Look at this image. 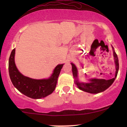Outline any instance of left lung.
Segmentation results:
<instances>
[{
	"label": "left lung",
	"instance_id": "left-lung-1",
	"mask_svg": "<svg viewBox=\"0 0 127 127\" xmlns=\"http://www.w3.org/2000/svg\"><path fill=\"white\" fill-rule=\"evenodd\" d=\"M113 49V47H112ZM113 54L114 60H115V64H116V75L115 77L113 79L110 80H105V79H94L90 80V83H80L77 79V69L76 68V66L73 64H71L72 66V72L73 75L74 79H76L75 84L77 85L78 88L80 90H83V91L87 92V93L91 94H97L99 93L100 92H103L108 88L112 83L114 82V80L117 77L118 71L119 69V60H118L117 55L114 51L113 49Z\"/></svg>",
	"mask_w": 127,
	"mask_h": 127
}]
</instances>
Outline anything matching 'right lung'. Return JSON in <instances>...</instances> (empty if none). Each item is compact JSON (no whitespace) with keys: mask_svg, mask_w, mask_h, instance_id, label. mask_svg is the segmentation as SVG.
I'll return each mask as SVG.
<instances>
[{"mask_svg":"<svg viewBox=\"0 0 127 127\" xmlns=\"http://www.w3.org/2000/svg\"><path fill=\"white\" fill-rule=\"evenodd\" d=\"M15 49L12 50L8 61V71L11 82L19 91L33 99L44 98L51 94L57 86V79L64 64L57 65L48 79L36 80L26 77L17 69L14 62Z\"/></svg>","mask_w":127,"mask_h":127,"instance_id":"add662e5","label":"right lung"}]
</instances>
